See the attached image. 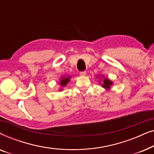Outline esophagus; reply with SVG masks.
<instances>
[{"mask_svg":"<svg viewBox=\"0 0 154 154\" xmlns=\"http://www.w3.org/2000/svg\"><path fill=\"white\" fill-rule=\"evenodd\" d=\"M80 75H82V76H84V75H86V71H81V72H80Z\"/></svg>","mask_w":154,"mask_h":154,"instance_id":"obj_1","label":"esophagus"}]
</instances>
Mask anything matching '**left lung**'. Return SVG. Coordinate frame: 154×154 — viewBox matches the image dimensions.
Here are the masks:
<instances>
[{
    "mask_svg": "<svg viewBox=\"0 0 154 154\" xmlns=\"http://www.w3.org/2000/svg\"><path fill=\"white\" fill-rule=\"evenodd\" d=\"M112 82L109 81V80L105 79L104 81H103V85L102 86L104 87V88H110V86L112 85Z\"/></svg>",
    "mask_w": 154,
    "mask_h": 154,
    "instance_id": "1",
    "label": "left lung"
}]
</instances>
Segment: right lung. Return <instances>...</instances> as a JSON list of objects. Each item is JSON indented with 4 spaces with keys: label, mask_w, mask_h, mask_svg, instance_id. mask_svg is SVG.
Masks as SVG:
<instances>
[{
    "label": "right lung",
    "mask_w": 154,
    "mask_h": 154,
    "mask_svg": "<svg viewBox=\"0 0 154 154\" xmlns=\"http://www.w3.org/2000/svg\"><path fill=\"white\" fill-rule=\"evenodd\" d=\"M69 81V77H67V78H63V79L62 81H60V83L61 85L62 86H65L67 84V83Z\"/></svg>",
    "instance_id": "add662e5"
}]
</instances>
